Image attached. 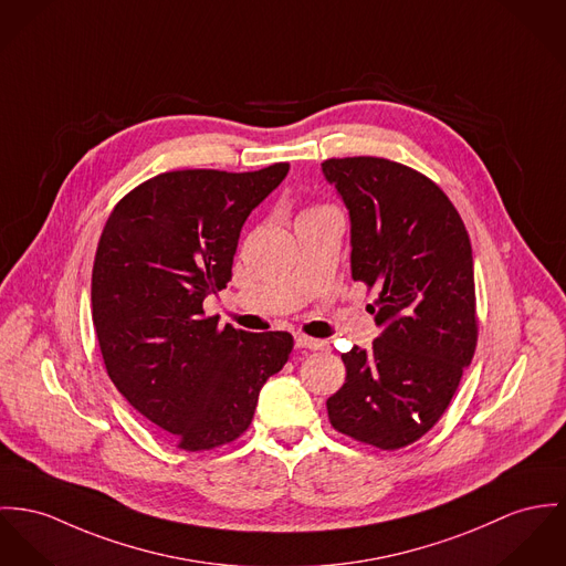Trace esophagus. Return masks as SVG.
Listing matches in <instances>:
<instances>
[{
    "label": "esophagus",
    "mask_w": 566,
    "mask_h": 566,
    "mask_svg": "<svg viewBox=\"0 0 566 566\" xmlns=\"http://www.w3.org/2000/svg\"><path fill=\"white\" fill-rule=\"evenodd\" d=\"M295 347L310 348V350H318V348L327 347V343H325V340H316V338H310V336H304V334H297V336H295Z\"/></svg>",
    "instance_id": "obj_1"
}]
</instances>
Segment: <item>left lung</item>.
Instances as JSON below:
<instances>
[{"mask_svg": "<svg viewBox=\"0 0 566 566\" xmlns=\"http://www.w3.org/2000/svg\"><path fill=\"white\" fill-rule=\"evenodd\" d=\"M350 219V275L377 293L373 348L343 355L345 386L327 398L336 431L398 450L433 429L476 340L474 259L448 196L402 164L345 157L321 164Z\"/></svg>", "mask_w": 566, "mask_h": 566, "instance_id": "obj_1", "label": "left lung"}]
</instances>
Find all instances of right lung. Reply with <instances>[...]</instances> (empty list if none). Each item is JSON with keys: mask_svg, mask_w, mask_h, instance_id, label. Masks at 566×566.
<instances>
[{"mask_svg": "<svg viewBox=\"0 0 566 566\" xmlns=\"http://www.w3.org/2000/svg\"><path fill=\"white\" fill-rule=\"evenodd\" d=\"M176 170L129 191L107 219L92 266V323L109 379L178 448L243 436L261 388L293 350L286 332L252 334L205 316L232 277L250 213L289 175Z\"/></svg>", "mask_w": 566, "mask_h": 566, "instance_id": "1", "label": "right lung"}]
</instances>
